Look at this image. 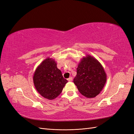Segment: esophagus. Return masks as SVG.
I'll return each instance as SVG.
<instances>
[{"mask_svg":"<svg viewBox=\"0 0 134 134\" xmlns=\"http://www.w3.org/2000/svg\"><path fill=\"white\" fill-rule=\"evenodd\" d=\"M68 81H69V82H71V81L72 80V77L71 76H70V78H68Z\"/></svg>","mask_w":134,"mask_h":134,"instance_id":"1","label":"esophagus"}]
</instances>
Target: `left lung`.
<instances>
[{"label":"left lung","mask_w":134,"mask_h":134,"mask_svg":"<svg viewBox=\"0 0 134 134\" xmlns=\"http://www.w3.org/2000/svg\"><path fill=\"white\" fill-rule=\"evenodd\" d=\"M106 79V72L98 61L87 56L79 63L73 82L82 95L93 98L102 91Z\"/></svg>","instance_id":"obj_1"}]
</instances>
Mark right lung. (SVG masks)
Segmentation results:
<instances>
[{"mask_svg": "<svg viewBox=\"0 0 134 134\" xmlns=\"http://www.w3.org/2000/svg\"><path fill=\"white\" fill-rule=\"evenodd\" d=\"M33 79L37 92L44 98L50 100L62 93L68 82L55 60L49 58L44 60L36 69Z\"/></svg>", "mask_w": 134, "mask_h": 134, "instance_id": "1", "label": "right lung"}]
</instances>
